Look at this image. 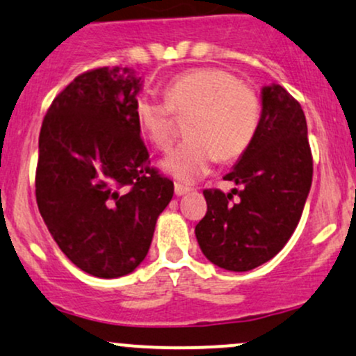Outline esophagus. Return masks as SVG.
I'll return each instance as SVG.
<instances>
[{
    "instance_id": "34e87169",
    "label": "esophagus",
    "mask_w": 356,
    "mask_h": 356,
    "mask_svg": "<svg viewBox=\"0 0 356 356\" xmlns=\"http://www.w3.org/2000/svg\"><path fill=\"white\" fill-rule=\"evenodd\" d=\"M174 191H175V195H184V194H187V192H191L189 187L182 186V184H179V182L174 184Z\"/></svg>"
}]
</instances>
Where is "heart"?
<instances>
[{
	"mask_svg": "<svg viewBox=\"0 0 356 356\" xmlns=\"http://www.w3.org/2000/svg\"><path fill=\"white\" fill-rule=\"evenodd\" d=\"M137 124L150 144L172 145L175 115L191 117L187 137L162 161V169L181 182L209 174L216 159L234 161L254 140L261 122L256 90L222 68H197L167 83L165 99L140 92L136 99Z\"/></svg>",
	"mask_w": 356,
	"mask_h": 356,
	"instance_id": "obj_1",
	"label": "heart"
}]
</instances>
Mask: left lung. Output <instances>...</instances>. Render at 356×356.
Wrapping results in <instances>:
<instances>
[{"label":"left lung","instance_id":"8db88e82","mask_svg":"<svg viewBox=\"0 0 356 356\" xmlns=\"http://www.w3.org/2000/svg\"><path fill=\"white\" fill-rule=\"evenodd\" d=\"M261 93L254 140L224 177L243 189L204 191L207 212L195 226L204 256L227 271H249L275 257L295 232L312 187L313 157L300 102L276 83Z\"/></svg>","mask_w":356,"mask_h":356}]
</instances>
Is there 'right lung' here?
<instances>
[{"label":"right lung","mask_w":356,"mask_h":356,"mask_svg":"<svg viewBox=\"0 0 356 356\" xmlns=\"http://www.w3.org/2000/svg\"><path fill=\"white\" fill-rule=\"evenodd\" d=\"M140 87L130 68L81 73L55 97L40 130V214L63 254L97 277L125 276L144 261L174 195L140 137Z\"/></svg>","instance_id":"right-lung-1"}]
</instances>
